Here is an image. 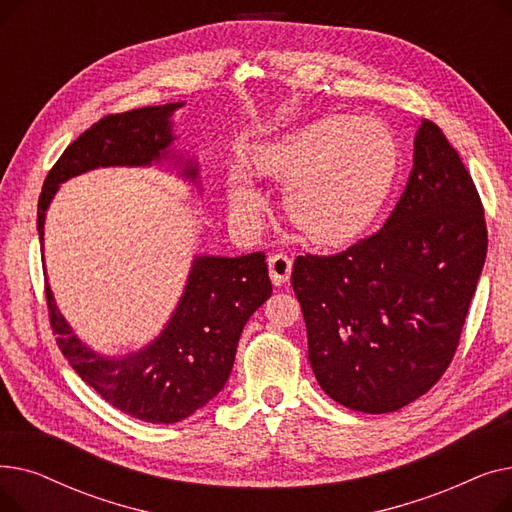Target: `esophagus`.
I'll use <instances>...</instances> for the list:
<instances>
[{
	"label": "esophagus",
	"instance_id": "1",
	"mask_svg": "<svg viewBox=\"0 0 512 512\" xmlns=\"http://www.w3.org/2000/svg\"><path fill=\"white\" fill-rule=\"evenodd\" d=\"M267 265H270V276L276 286H282L288 282V278L292 274V259L288 255H284V253L272 255L270 259H267Z\"/></svg>",
	"mask_w": 512,
	"mask_h": 512
}]
</instances>
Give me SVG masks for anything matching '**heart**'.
Wrapping results in <instances>:
<instances>
[{
	"label": "heart",
	"mask_w": 512,
	"mask_h": 512,
	"mask_svg": "<svg viewBox=\"0 0 512 512\" xmlns=\"http://www.w3.org/2000/svg\"><path fill=\"white\" fill-rule=\"evenodd\" d=\"M251 168L286 182L290 222L315 242H340L365 228L388 199L398 172L390 126L373 116H330L253 149ZM228 205L238 224L261 209L242 166L228 176Z\"/></svg>",
	"instance_id": "heart-1"
}]
</instances>
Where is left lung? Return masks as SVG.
<instances>
[{
  "label": "left lung",
  "mask_w": 512,
  "mask_h": 512,
  "mask_svg": "<svg viewBox=\"0 0 512 512\" xmlns=\"http://www.w3.org/2000/svg\"><path fill=\"white\" fill-rule=\"evenodd\" d=\"M413 147L384 228L292 267L315 378L361 413L398 411L442 378L486 263L483 207L459 153L429 120Z\"/></svg>",
  "instance_id": "obj_1"
}]
</instances>
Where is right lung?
Here are the masks:
<instances>
[{
  "mask_svg": "<svg viewBox=\"0 0 512 512\" xmlns=\"http://www.w3.org/2000/svg\"><path fill=\"white\" fill-rule=\"evenodd\" d=\"M182 105L184 101H176L105 116L62 153L39 197L41 255L47 209L60 184L74 176L97 168H164L170 164L166 172H174L201 191L197 159L174 151L178 137L172 116ZM45 290L58 346L80 378L112 407L134 419L176 423L222 392L242 328L272 297V282L263 253L195 255L180 301L164 330L139 351L120 357L101 355L80 340L62 315L49 284Z\"/></svg>",
  "mask_w": 512,
  "mask_h": 512,
  "instance_id": "add662e5",
  "label": "right lung"
}]
</instances>
